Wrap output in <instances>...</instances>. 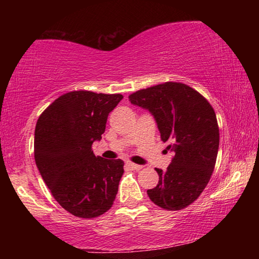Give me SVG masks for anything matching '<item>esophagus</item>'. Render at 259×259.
Masks as SVG:
<instances>
[{
    "label": "esophagus",
    "instance_id": "1",
    "mask_svg": "<svg viewBox=\"0 0 259 259\" xmlns=\"http://www.w3.org/2000/svg\"><path fill=\"white\" fill-rule=\"evenodd\" d=\"M125 166L126 168H130L133 170H142L143 169V165L133 163V162H130V161H125Z\"/></svg>",
    "mask_w": 259,
    "mask_h": 259
}]
</instances>
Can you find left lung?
Returning a JSON list of instances; mask_svg holds the SVG:
<instances>
[{"label": "left lung", "instance_id": "8db88e82", "mask_svg": "<svg viewBox=\"0 0 259 259\" xmlns=\"http://www.w3.org/2000/svg\"><path fill=\"white\" fill-rule=\"evenodd\" d=\"M129 100L155 117L162 142L175 156L157 185L147 190L153 203L165 210H182L199 198L216 164L219 128L216 113L198 91L181 82H164L136 91Z\"/></svg>", "mask_w": 259, "mask_h": 259}]
</instances>
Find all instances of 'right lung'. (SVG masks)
<instances>
[{"label":"right lung","mask_w":259,"mask_h":259,"mask_svg":"<svg viewBox=\"0 0 259 259\" xmlns=\"http://www.w3.org/2000/svg\"><path fill=\"white\" fill-rule=\"evenodd\" d=\"M123 96L71 91L57 98L35 126L34 157L52 196L81 218L99 217L111 209L123 175V161L96 156L107 116Z\"/></svg>","instance_id":"add662e5"}]
</instances>
